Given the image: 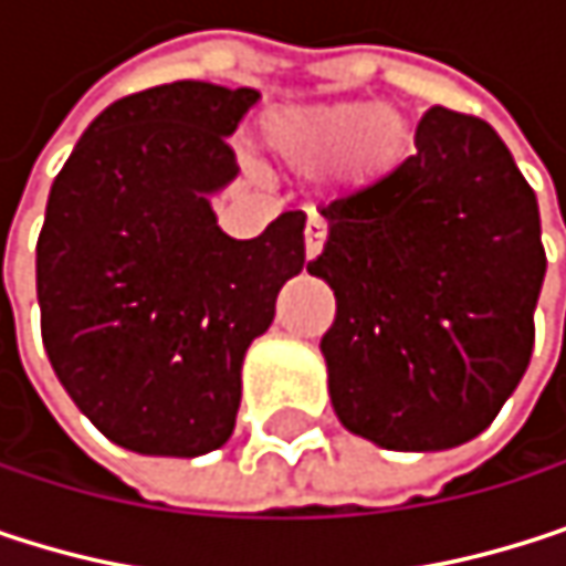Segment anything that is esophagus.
<instances>
[{"label": "esophagus", "instance_id": "obj_1", "mask_svg": "<svg viewBox=\"0 0 566 566\" xmlns=\"http://www.w3.org/2000/svg\"><path fill=\"white\" fill-rule=\"evenodd\" d=\"M325 224L318 221V218H308V224H305V258L312 261V258H318L322 254V248H325Z\"/></svg>", "mask_w": 566, "mask_h": 566}]
</instances>
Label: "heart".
Masks as SVG:
<instances>
[{
    "label": "heart",
    "mask_w": 566,
    "mask_h": 566,
    "mask_svg": "<svg viewBox=\"0 0 566 566\" xmlns=\"http://www.w3.org/2000/svg\"><path fill=\"white\" fill-rule=\"evenodd\" d=\"M268 148L292 168L318 171L361 142V168L381 175L401 161L408 128L378 102H335L315 108H281L264 128Z\"/></svg>",
    "instance_id": "obj_1"
}]
</instances>
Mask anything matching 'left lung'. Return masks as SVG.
Listing matches in <instances>:
<instances>
[{"mask_svg": "<svg viewBox=\"0 0 566 566\" xmlns=\"http://www.w3.org/2000/svg\"><path fill=\"white\" fill-rule=\"evenodd\" d=\"M418 155L322 205L338 315L322 338L338 421L385 451L474 441L521 385L544 285L541 211L501 135L431 108Z\"/></svg>", "mask_w": 566, "mask_h": 566, "instance_id": "1", "label": "left lung"}]
</instances>
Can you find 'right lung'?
I'll return each instance as SVG.
<instances>
[{
	"label": "right lung",
	"mask_w": 566,
	"mask_h": 566,
	"mask_svg": "<svg viewBox=\"0 0 566 566\" xmlns=\"http://www.w3.org/2000/svg\"><path fill=\"white\" fill-rule=\"evenodd\" d=\"M254 88L171 82L92 118L52 181L35 248L42 345L75 408L118 448L201 458L234 431L248 345L305 268V214L258 238L218 228L224 138Z\"/></svg>",
	"instance_id": "1"
}]
</instances>
